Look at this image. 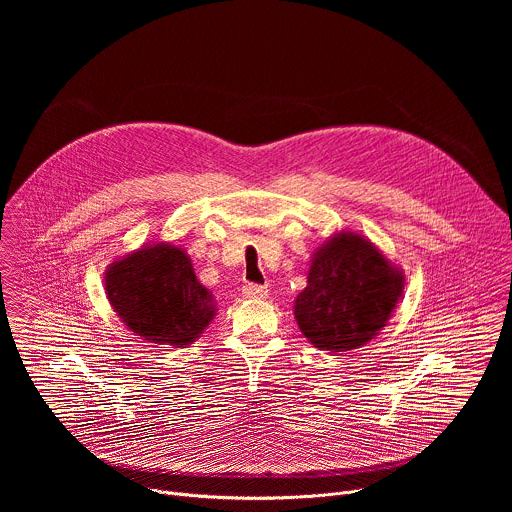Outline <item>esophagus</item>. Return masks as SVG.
Masks as SVG:
<instances>
[{"mask_svg":"<svg viewBox=\"0 0 512 512\" xmlns=\"http://www.w3.org/2000/svg\"><path fill=\"white\" fill-rule=\"evenodd\" d=\"M269 289L265 285H257V283H245L243 285V296L249 300H263L267 298Z\"/></svg>","mask_w":512,"mask_h":512,"instance_id":"34e87169","label":"esophagus"}]
</instances>
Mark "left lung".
Segmentation results:
<instances>
[{"label": "left lung", "instance_id": "obj_1", "mask_svg": "<svg viewBox=\"0 0 512 512\" xmlns=\"http://www.w3.org/2000/svg\"><path fill=\"white\" fill-rule=\"evenodd\" d=\"M403 289V269L375 243L340 231L312 255L308 285L294 302V316L316 348L348 352L387 326Z\"/></svg>", "mask_w": 512, "mask_h": 512}]
</instances>
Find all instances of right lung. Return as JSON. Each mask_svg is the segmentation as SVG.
<instances>
[{
    "instance_id": "1",
    "label": "right lung",
    "mask_w": 512,
    "mask_h": 512,
    "mask_svg": "<svg viewBox=\"0 0 512 512\" xmlns=\"http://www.w3.org/2000/svg\"><path fill=\"white\" fill-rule=\"evenodd\" d=\"M105 294L121 322L141 340L184 348L216 314L190 257L172 243L143 245L105 271Z\"/></svg>"
}]
</instances>
